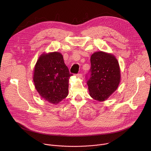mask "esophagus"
Instances as JSON below:
<instances>
[{
  "mask_svg": "<svg viewBox=\"0 0 151 151\" xmlns=\"http://www.w3.org/2000/svg\"><path fill=\"white\" fill-rule=\"evenodd\" d=\"M76 76H77L78 78H81L82 77H83V75L81 74V73H79V74H77V75H76Z\"/></svg>",
  "mask_w": 151,
  "mask_h": 151,
  "instance_id": "34e87169",
  "label": "esophagus"
}]
</instances>
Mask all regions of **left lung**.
<instances>
[{"label":"left lung","mask_w":151,"mask_h":151,"mask_svg":"<svg viewBox=\"0 0 151 151\" xmlns=\"http://www.w3.org/2000/svg\"><path fill=\"white\" fill-rule=\"evenodd\" d=\"M90 77L87 81L89 94L98 101L106 100L117 90L120 81L119 62L112 53H93L90 58Z\"/></svg>","instance_id":"left-lung-1"}]
</instances>
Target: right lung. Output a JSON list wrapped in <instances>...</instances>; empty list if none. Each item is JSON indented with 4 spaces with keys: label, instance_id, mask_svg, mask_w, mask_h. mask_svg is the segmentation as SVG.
Returning a JSON list of instances; mask_svg holds the SVG:
<instances>
[{
    "label": "right lung",
    "instance_id": "1",
    "mask_svg": "<svg viewBox=\"0 0 151 151\" xmlns=\"http://www.w3.org/2000/svg\"><path fill=\"white\" fill-rule=\"evenodd\" d=\"M72 75L61 53H43L35 65L33 81L42 98L57 105L67 96L68 80Z\"/></svg>",
    "mask_w": 151,
    "mask_h": 151
}]
</instances>
